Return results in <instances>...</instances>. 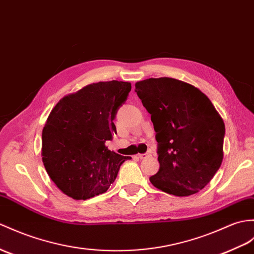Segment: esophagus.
Here are the masks:
<instances>
[{"label":"esophagus","mask_w":254,"mask_h":254,"mask_svg":"<svg viewBox=\"0 0 254 254\" xmlns=\"http://www.w3.org/2000/svg\"><path fill=\"white\" fill-rule=\"evenodd\" d=\"M137 156H138L139 159H144V158H146L147 156H149V154H138Z\"/></svg>","instance_id":"esophagus-1"}]
</instances>
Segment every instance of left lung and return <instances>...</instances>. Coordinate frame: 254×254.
I'll list each match as a JSON object with an SVG mask.
<instances>
[{
    "label": "left lung",
    "mask_w": 254,
    "mask_h": 254,
    "mask_svg": "<svg viewBox=\"0 0 254 254\" xmlns=\"http://www.w3.org/2000/svg\"><path fill=\"white\" fill-rule=\"evenodd\" d=\"M135 92L151 116L159 171L158 190L179 197L201 190L223 160L225 126L211 100L191 84L172 78L146 79Z\"/></svg>",
    "instance_id": "1"
}]
</instances>
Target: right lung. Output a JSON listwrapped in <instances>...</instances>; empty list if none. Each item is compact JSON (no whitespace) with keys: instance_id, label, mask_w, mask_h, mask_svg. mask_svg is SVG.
<instances>
[{"instance_id":"right-lung-1","label":"right lung","mask_w":254,"mask_h":254,"mask_svg":"<svg viewBox=\"0 0 254 254\" xmlns=\"http://www.w3.org/2000/svg\"><path fill=\"white\" fill-rule=\"evenodd\" d=\"M129 91L128 82L88 84L51 111L42 132V161L64 194L86 200L106 192L121 164L131 159L105 145L117 134L114 120Z\"/></svg>"}]
</instances>
